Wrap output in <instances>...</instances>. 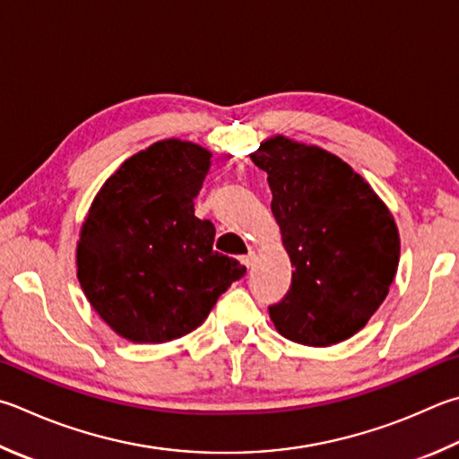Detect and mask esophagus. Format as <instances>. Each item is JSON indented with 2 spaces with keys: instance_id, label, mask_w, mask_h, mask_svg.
<instances>
[{
  "instance_id": "obj_1",
  "label": "esophagus",
  "mask_w": 459,
  "mask_h": 459,
  "mask_svg": "<svg viewBox=\"0 0 459 459\" xmlns=\"http://www.w3.org/2000/svg\"><path fill=\"white\" fill-rule=\"evenodd\" d=\"M255 261H256V255L251 251L248 255H245V256H240V263H243L247 269H251V266L255 264Z\"/></svg>"
}]
</instances>
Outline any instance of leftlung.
Wrapping results in <instances>:
<instances>
[{
  "label": "left lung",
  "instance_id": "8db88e82",
  "mask_svg": "<svg viewBox=\"0 0 459 459\" xmlns=\"http://www.w3.org/2000/svg\"><path fill=\"white\" fill-rule=\"evenodd\" d=\"M269 177L271 211L293 281L269 307L282 337L329 347L353 337L385 301L399 264V232L385 203L339 156L287 136L251 154Z\"/></svg>",
  "mask_w": 459,
  "mask_h": 459
}]
</instances>
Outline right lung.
Wrapping results in <instances>:
<instances>
[{
    "label": "right lung",
    "instance_id": "add662e5",
    "mask_svg": "<svg viewBox=\"0 0 459 459\" xmlns=\"http://www.w3.org/2000/svg\"><path fill=\"white\" fill-rule=\"evenodd\" d=\"M212 154L169 138L140 150L98 190L82 222L78 281L104 323L132 343H166L201 327L247 269L212 251L195 216Z\"/></svg>",
    "mask_w": 459,
    "mask_h": 459
}]
</instances>
